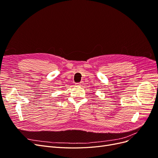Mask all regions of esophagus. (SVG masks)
Here are the masks:
<instances>
[{"label":"esophagus","mask_w":158,"mask_h":158,"mask_svg":"<svg viewBox=\"0 0 158 158\" xmlns=\"http://www.w3.org/2000/svg\"><path fill=\"white\" fill-rule=\"evenodd\" d=\"M82 82H80V83H78V84H76V85H78V86H82Z\"/></svg>","instance_id":"obj_1"}]
</instances>
